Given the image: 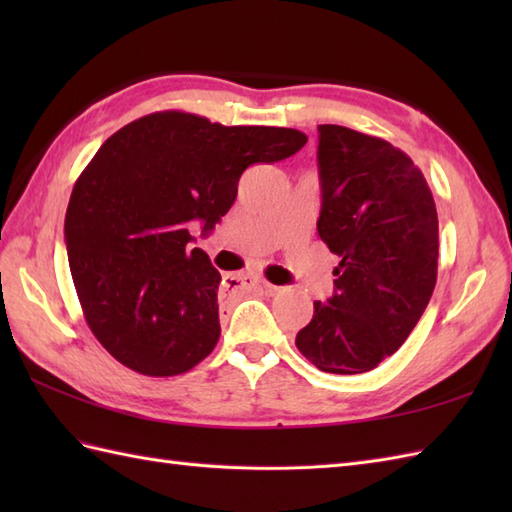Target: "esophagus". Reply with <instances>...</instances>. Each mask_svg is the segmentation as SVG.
I'll list each match as a JSON object with an SVG mask.
<instances>
[{"instance_id": "esophagus-1", "label": "esophagus", "mask_w": 512, "mask_h": 512, "mask_svg": "<svg viewBox=\"0 0 512 512\" xmlns=\"http://www.w3.org/2000/svg\"><path fill=\"white\" fill-rule=\"evenodd\" d=\"M259 284H262V281H259L257 275H253V273H242V275L226 277L224 288H226L228 292H248V290L257 288Z\"/></svg>"}]
</instances>
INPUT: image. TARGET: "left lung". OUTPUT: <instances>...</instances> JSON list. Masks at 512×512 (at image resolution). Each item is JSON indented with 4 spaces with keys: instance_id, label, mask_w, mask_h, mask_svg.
Instances as JSON below:
<instances>
[{
    "instance_id": "8db88e82",
    "label": "left lung",
    "mask_w": 512,
    "mask_h": 512,
    "mask_svg": "<svg viewBox=\"0 0 512 512\" xmlns=\"http://www.w3.org/2000/svg\"><path fill=\"white\" fill-rule=\"evenodd\" d=\"M319 237L334 295L314 301L299 352L328 374H363L416 328L438 279V211L422 171L387 140L319 125Z\"/></svg>"
}]
</instances>
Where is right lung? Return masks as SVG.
Returning a JSON list of instances; mask_svg holds the SVG:
<instances>
[{"label":"right lung","mask_w":512,"mask_h":512,"mask_svg":"<svg viewBox=\"0 0 512 512\" xmlns=\"http://www.w3.org/2000/svg\"><path fill=\"white\" fill-rule=\"evenodd\" d=\"M306 143L299 129L224 127L176 110L105 140L74 184L63 233L85 321L118 363L178 376L213 352L222 277L202 248H189V224L209 235L246 167Z\"/></svg>","instance_id":"right-lung-1"}]
</instances>
